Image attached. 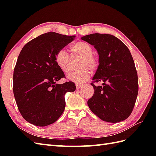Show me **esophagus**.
<instances>
[{"mask_svg":"<svg viewBox=\"0 0 156 156\" xmlns=\"http://www.w3.org/2000/svg\"><path fill=\"white\" fill-rule=\"evenodd\" d=\"M84 86V84H77L76 85V89H77V90H78V89H80L81 87H82Z\"/></svg>","mask_w":156,"mask_h":156,"instance_id":"obj_1","label":"esophagus"}]
</instances>
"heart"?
Wrapping results in <instances>:
<instances>
[{
  "label": "heart",
  "mask_w": 156,
  "mask_h": 156,
  "mask_svg": "<svg viewBox=\"0 0 156 156\" xmlns=\"http://www.w3.org/2000/svg\"><path fill=\"white\" fill-rule=\"evenodd\" d=\"M70 49L73 54L81 56L78 62V67L80 68L77 71L69 72L67 75V78L76 83L83 82L87 80L90 75L89 69L91 70H95L98 68V58L92 52V46L84 41L76 42L71 46ZM55 62L62 71L64 72L69 71V55L65 49H60L57 51L55 55Z\"/></svg>",
  "instance_id": "1"
}]
</instances>
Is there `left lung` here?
I'll list each match as a JSON object with an SVG mask.
<instances>
[{
  "label": "left lung",
  "mask_w": 156,
  "mask_h": 156,
  "mask_svg": "<svg viewBox=\"0 0 156 156\" xmlns=\"http://www.w3.org/2000/svg\"><path fill=\"white\" fill-rule=\"evenodd\" d=\"M93 45L99 55L94 76V93L88 101L92 112L102 121L118 122L131 114L138 94V78L133 57L120 39L109 34H92L82 37ZM104 82L96 87L94 82Z\"/></svg>",
  "instance_id": "left-lung-1"
}]
</instances>
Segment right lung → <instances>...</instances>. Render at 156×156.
<instances>
[{
    "mask_svg": "<svg viewBox=\"0 0 156 156\" xmlns=\"http://www.w3.org/2000/svg\"><path fill=\"white\" fill-rule=\"evenodd\" d=\"M75 37L46 33L20 52L13 72V93L20 113L30 123L39 127L54 123L65 109L66 93L76 90L73 82L56 83L65 75L55 62L57 51Z\"/></svg>",
    "mask_w": 156,
    "mask_h": 156,
    "instance_id": "right-lung-1",
    "label": "right lung"
}]
</instances>
